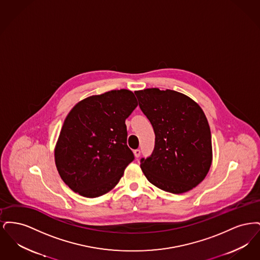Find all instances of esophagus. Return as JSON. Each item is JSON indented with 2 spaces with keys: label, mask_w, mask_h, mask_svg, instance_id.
<instances>
[{
  "label": "esophagus",
  "mask_w": 260,
  "mask_h": 260,
  "mask_svg": "<svg viewBox=\"0 0 260 260\" xmlns=\"http://www.w3.org/2000/svg\"><path fill=\"white\" fill-rule=\"evenodd\" d=\"M134 153H135V156H136V158H138L140 156V150L139 149H136L134 151Z\"/></svg>",
  "instance_id": "esophagus-1"
}]
</instances>
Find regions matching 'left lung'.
Returning <instances> with one entry per match:
<instances>
[{
    "mask_svg": "<svg viewBox=\"0 0 260 260\" xmlns=\"http://www.w3.org/2000/svg\"><path fill=\"white\" fill-rule=\"evenodd\" d=\"M139 107L155 133L151 156L140 161L149 182L181 194L201 183L212 161L207 117L193 99L175 90L146 88L135 91Z\"/></svg>",
    "mask_w": 260,
    "mask_h": 260,
    "instance_id": "left-lung-1",
    "label": "left lung"
}]
</instances>
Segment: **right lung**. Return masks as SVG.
<instances>
[{"instance_id": "right-lung-1", "label": "right lung", "mask_w": 260, "mask_h": 260, "mask_svg": "<svg viewBox=\"0 0 260 260\" xmlns=\"http://www.w3.org/2000/svg\"><path fill=\"white\" fill-rule=\"evenodd\" d=\"M137 106L133 91L110 90L77 103L67 115L54 159L58 173L74 192L96 198L112 190L135 160L126 145L125 119Z\"/></svg>"}]
</instances>
